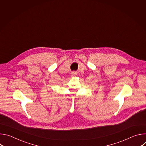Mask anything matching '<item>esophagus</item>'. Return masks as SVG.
<instances>
[{
	"label": "esophagus",
	"mask_w": 146,
	"mask_h": 146,
	"mask_svg": "<svg viewBox=\"0 0 146 146\" xmlns=\"http://www.w3.org/2000/svg\"><path fill=\"white\" fill-rule=\"evenodd\" d=\"M76 75H77V73H76V72H72V73H71V76H72V77H75Z\"/></svg>",
	"instance_id": "34e87169"
}]
</instances>
